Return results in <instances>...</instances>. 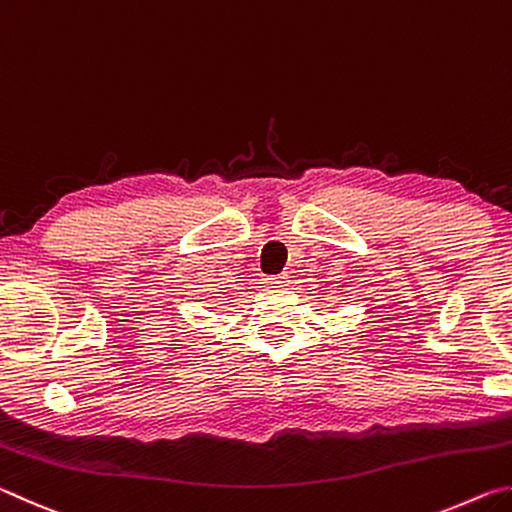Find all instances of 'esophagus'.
<instances>
[{
  "label": "esophagus",
  "mask_w": 512,
  "mask_h": 512,
  "mask_svg": "<svg viewBox=\"0 0 512 512\" xmlns=\"http://www.w3.org/2000/svg\"><path fill=\"white\" fill-rule=\"evenodd\" d=\"M268 289H284L289 287V277L287 275H277V277H266Z\"/></svg>",
  "instance_id": "obj_1"
}]
</instances>
